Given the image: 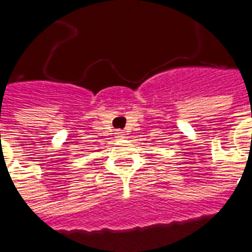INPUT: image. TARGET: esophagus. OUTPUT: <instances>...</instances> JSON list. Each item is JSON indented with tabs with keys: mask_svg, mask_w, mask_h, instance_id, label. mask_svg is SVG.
I'll use <instances>...</instances> for the list:
<instances>
[{
	"mask_svg": "<svg viewBox=\"0 0 252 252\" xmlns=\"http://www.w3.org/2000/svg\"><path fill=\"white\" fill-rule=\"evenodd\" d=\"M115 133H116V137H119V139H124V136H126V132L121 131V129H117Z\"/></svg>",
	"mask_w": 252,
	"mask_h": 252,
	"instance_id": "obj_1",
	"label": "esophagus"
}]
</instances>
